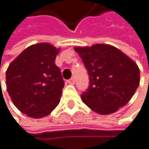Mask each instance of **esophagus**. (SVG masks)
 Masks as SVG:
<instances>
[{
  "mask_svg": "<svg viewBox=\"0 0 149 149\" xmlns=\"http://www.w3.org/2000/svg\"><path fill=\"white\" fill-rule=\"evenodd\" d=\"M67 82H68L70 85H74V84H75V82H76V80H75V79H74V78H71V79H70Z\"/></svg>",
  "mask_w": 149,
  "mask_h": 149,
  "instance_id": "34e87169",
  "label": "esophagus"
}]
</instances>
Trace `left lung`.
Instances as JSON below:
<instances>
[{
    "label": "left lung",
    "instance_id": "1",
    "mask_svg": "<svg viewBox=\"0 0 149 149\" xmlns=\"http://www.w3.org/2000/svg\"><path fill=\"white\" fill-rule=\"evenodd\" d=\"M89 75L83 102L100 114L113 113L128 103L140 84L137 64L117 48L107 44L76 47Z\"/></svg>",
    "mask_w": 149,
    "mask_h": 149
}]
</instances>
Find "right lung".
I'll list each match as a JSON object with an SVG mask.
<instances>
[{"instance_id": "add662e5", "label": "right lung", "mask_w": 149, "mask_h": 149, "mask_svg": "<svg viewBox=\"0 0 149 149\" xmlns=\"http://www.w3.org/2000/svg\"><path fill=\"white\" fill-rule=\"evenodd\" d=\"M58 51L46 42L31 45L7 70L8 93L15 106L29 117L42 118L60 102L64 82L55 64Z\"/></svg>"}]
</instances>
